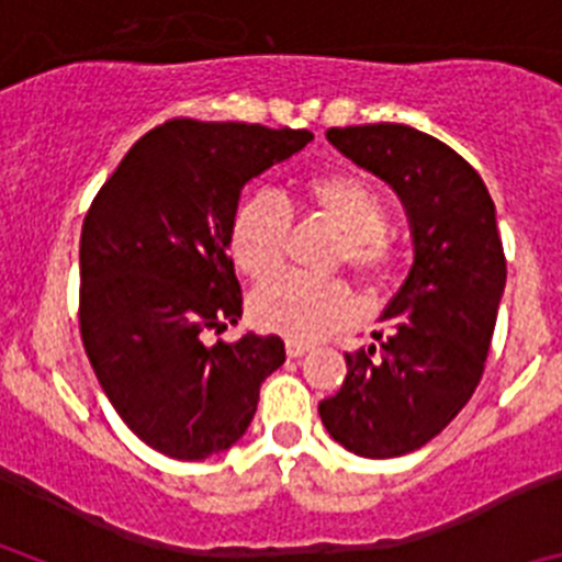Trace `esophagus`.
<instances>
[{
    "label": "esophagus",
    "instance_id": "34e87169",
    "mask_svg": "<svg viewBox=\"0 0 562 562\" xmlns=\"http://www.w3.org/2000/svg\"><path fill=\"white\" fill-rule=\"evenodd\" d=\"M306 351H310V346L301 340H286V355L290 357H304Z\"/></svg>",
    "mask_w": 562,
    "mask_h": 562
}]
</instances>
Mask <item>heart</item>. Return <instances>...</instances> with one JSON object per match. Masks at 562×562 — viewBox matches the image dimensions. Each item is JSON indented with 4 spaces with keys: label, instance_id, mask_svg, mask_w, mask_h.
<instances>
[{
    "label": "heart",
    "instance_id": "b5f03b06",
    "mask_svg": "<svg viewBox=\"0 0 562 562\" xmlns=\"http://www.w3.org/2000/svg\"><path fill=\"white\" fill-rule=\"evenodd\" d=\"M301 200L340 227L337 258L366 281L385 276L391 247L385 241L389 211L369 180L351 171L312 173L301 186ZM290 211L278 196L258 191L238 202L231 216L227 247L236 267L250 278H267L284 261ZM250 317L258 329L290 340H317L340 329L351 317L349 290L337 281L310 276H278L250 297Z\"/></svg>",
    "mask_w": 562,
    "mask_h": 562
}]
</instances>
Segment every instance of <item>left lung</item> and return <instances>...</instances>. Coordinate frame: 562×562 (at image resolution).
<instances>
[{"instance_id": "1", "label": "left lung", "mask_w": 562, "mask_h": 562, "mask_svg": "<svg viewBox=\"0 0 562 562\" xmlns=\"http://www.w3.org/2000/svg\"><path fill=\"white\" fill-rule=\"evenodd\" d=\"M326 137L400 196L414 265L374 342L346 355L340 391L317 411L346 450L394 459L448 428L484 374L506 286L495 205L479 171L419 128L374 123Z\"/></svg>"}]
</instances>
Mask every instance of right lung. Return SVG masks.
I'll list each match as a JSON object with an SVG mask.
<instances>
[{
  "instance_id": "1",
  "label": "right lung",
  "mask_w": 562,
  "mask_h": 562,
  "mask_svg": "<svg viewBox=\"0 0 562 562\" xmlns=\"http://www.w3.org/2000/svg\"><path fill=\"white\" fill-rule=\"evenodd\" d=\"M306 128L168 121L103 182L81 231V340L134 436L180 461L233 448L261 382L286 360L278 335L207 342L241 321L227 231L241 188L306 143Z\"/></svg>"
}]
</instances>
